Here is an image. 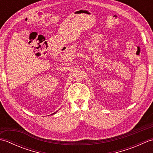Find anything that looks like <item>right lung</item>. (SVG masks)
<instances>
[{
    "label": "right lung",
    "instance_id": "add662e5",
    "mask_svg": "<svg viewBox=\"0 0 153 153\" xmlns=\"http://www.w3.org/2000/svg\"><path fill=\"white\" fill-rule=\"evenodd\" d=\"M56 112H57V111H56V112H54V113H53V114H56Z\"/></svg>",
    "mask_w": 153,
    "mask_h": 153
}]
</instances>
